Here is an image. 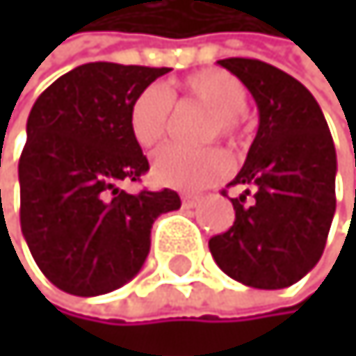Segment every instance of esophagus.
<instances>
[{
	"label": "esophagus",
	"mask_w": 356,
	"mask_h": 356,
	"mask_svg": "<svg viewBox=\"0 0 356 356\" xmlns=\"http://www.w3.org/2000/svg\"><path fill=\"white\" fill-rule=\"evenodd\" d=\"M181 204H184L186 209H192V207H196V204H198V198L192 196V194H184L181 196Z\"/></svg>",
	"instance_id": "obj_1"
}]
</instances>
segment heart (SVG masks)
I'll return each mask as SVG.
<instances>
[{
	"mask_svg": "<svg viewBox=\"0 0 356 356\" xmlns=\"http://www.w3.org/2000/svg\"><path fill=\"white\" fill-rule=\"evenodd\" d=\"M184 98L209 108L204 124V140L218 136L237 140L241 130V113L248 106V91L243 83L224 70H200L184 79ZM175 95V93H172ZM172 95L162 85L145 87L130 106L128 124L134 140L143 147L158 145L172 124ZM230 160L220 147L190 149L181 145H166L152 160L154 181L177 190L207 188L228 172Z\"/></svg>",
	"mask_w": 356,
	"mask_h": 356,
	"instance_id": "1",
	"label": "heart"
}]
</instances>
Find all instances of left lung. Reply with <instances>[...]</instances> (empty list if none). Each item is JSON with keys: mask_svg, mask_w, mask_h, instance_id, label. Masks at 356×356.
<instances>
[{"mask_svg": "<svg viewBox=\"0 0 356 356\" xmlns=\"http://www.w3.org/2000/svg\"><path fill=\"white\" fill-rule=\"evenodd\" d=\"M258 106V132L228 186H243L232 226L209 239L218 267L252 289L293 286L321 261L335 213V147L314 95L258 59L218 61ZM252 190V202L245 198ZM226 194V192H224Z\"/></svg>", "mask_w": 356, "mask_h": 356, "instance_id": "8db88e82", "label": "left lung"}]
</instances>
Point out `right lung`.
<instances>
[{
	"label": "right lung",
	"instance_id": "add662e5",
	"mask_svg": "<svg viewBox=\"0 0 356 356\" xmlns=\"http://www.w3.org/2000/svg\"><path fill=\"white\" fill-rule=\"evenodd\" d=\"M168 67L93 61L35 100L19 160L21 230L35 265L79 297L117 291L143 267L158 216L181 207L175 190L128 194L149 162L128 124L136 95Z\"/></svg>",
	"mask_w": 356,
	"mask_h": 356
}]
</instances>
